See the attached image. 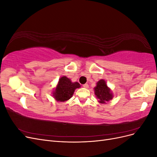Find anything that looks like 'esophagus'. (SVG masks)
Listing matches in <instances>:
<instances>
[{
  "instance_id": "1",
  "label": "esophagus",
  "mask_w": 157,
  "mask_h": 157,
  "mask_svg": "<svg viewBox=\"0 0 157 157\" xmlns=\"http://www.w3.org/2000/svg\"><path fill=\"white\" fill-rule=\"evenodd\" d=\"M83 87H84V88H89V86H88V84H83Z\"/></svg>"
}]
</instances>
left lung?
<instances>
[{
    "mask_svg": "<svg viewBox=\"0 0 157 157\" xmlns=\"http://www.w3.org/2000/svg\"><path fill=\"white\" fill-rule=\"evenodd\" d=\"M94 91L99 103L105 104L113 98L111 90L108 87L106 81L103 79L99 80L96 83V87L94 88Z\"/></svg>",
    "mask_w": 157,
    "mask_h": 157,
    "instance_id": "obj_1",
    "label": "left lung"
}]
</instances>
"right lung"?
I'll use <instances>...</instances> for the list:
<instances>
[{
    "label": "right lung",
    "instance_id": "right-lung-1",
    "mask_svg": "<svg viewBox=\"0 0 157 157\" xmlns=\"http://www.w3.org/2000/svg\"><path fill=\"white\" fill-rule=\"evenodd\" d=\"M79 88H80V85L78 82H73L66 76H63L59 79L58 84L52 92V96L57 101L64 102L68 101L72 98L75 90Z\"/></svg>",
    "mask_w": 157,
    "mask_h": 157
}]
</instances>
